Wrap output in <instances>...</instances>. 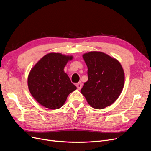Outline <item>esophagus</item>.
<instances>
[{"label":"esophagus","mask_w":151,"mask_h":151,"mask_svg":"<svg viewBox=\"0 0 151 151\" xmlns=\"http://www.w3.org/2000/svg\"><path fill=\"white\" fill-rule=\"evenodd\" d=\"M76 87H77V88H78V90H80L81 89V88H82V83H81V81L78 83L76 84Z\"/></svg>","instance_id":"esophagus-1"}]
</instances>
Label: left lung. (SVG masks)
<instances>
[{"label": "left lung", "instance_id": "left-lung-1", "mask_svg": "<svg viewBox=\"0 0 151 151\" xmlns=\"http://www.w3.org/2000/svg\"><path fill=\"white\" fill-rule=\"evenodd\" d=\"M88 80L81 93L93 108L104 109L118 99L124 85V72L117 60L101 52L86 53Z\"/></svg>", "mask_w": 151, "mask_h": 151}]
</instances>
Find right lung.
<instances>
[{
	"mask_svg": "<svg viewBox=\"0 0 151 151\" xmlns=\"http://www.w3.org/2000/svg\"><path fill=\"white\" fill-rule=\"evenodd\" d=\"M72 56L60 53H49L43 56L30 70L28 88L40 104L51 109L60 108L68 95L76 89L63 68Z\"/></svg>",
	"mask_w": 151,
	"mask_h": 151,
	"instance_id": "right-lung-1",
	"label": "right lung"
}]
</instances>
